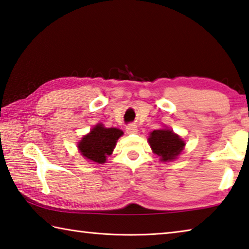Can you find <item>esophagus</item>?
<instances>
[{
	"label": "esophagus",
	"mask_w": 249,
	"mask_h": 249,
	"mask_svg": "<svg viewBox=\"0 0 249 249\" xmlns=\"http://www.w3.org/2000/svg\"><path fill=\"white\" fill-rule=\"evenodd\" d=\"M126 132L128 134H136L138 130H137V126L135 124H128L126 126Z\"/></svg>",
	"instance_id": "obj_1"
}]
</instances>
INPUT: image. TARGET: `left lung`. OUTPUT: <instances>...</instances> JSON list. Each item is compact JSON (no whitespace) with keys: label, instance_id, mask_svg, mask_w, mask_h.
<instances>
[{"label":"left lung","instance_id":"8db88e82","mask_svg":"<svg viewBox=\"0 0 249 249\" xmlns=\"http://www.w3.org/2000/svg\"><path fill=\"white\" fill-rule=\"evenodd\" d=\"M150 147L161 161H171L175 159L185 146V142L171 129L153 130L148 138Z\"/></svg>","mask_w":249,"mask_h":249}]
</instances>
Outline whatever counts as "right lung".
I'll return each mask as SVG.
<instances>
[{
    "label": "right lung",
    "instance_id": "obj_1",
    "mask_svg": "<svg viewBox=\"0 0 249 249\" xmlns=\"http://www.w3.org/2000/svg\"><path fill=\"white\" fill-rule=\"evenodd\" d=\"M123 132L117 128H106L101 124L93 127L87 136L78 144V149L86 159L97 163H105L107 157L110 156L115 147L116 140Z\"/></svg>",
    "mask_w": 249,
    "mask_h": 249
}]
</instances>
